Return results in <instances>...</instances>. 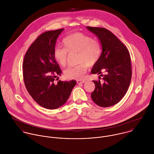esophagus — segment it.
I'll list each match as a JSON object with an SVG mask.
<instances>
[{"instance_id":"1","label":"esophagus","mask_w":154,"mask_h":154,"mask_svg":"<svg viewBox=\"0 0 154 154\" xmlns=\"http://www.w3.org/2000/svg\"><path fill=\"white\" fill-rule=\"evenodd\" d=\"M86 82V80H77V83H78V84H82V83H84L85 82Z\"/></svg>"}]
</instances>
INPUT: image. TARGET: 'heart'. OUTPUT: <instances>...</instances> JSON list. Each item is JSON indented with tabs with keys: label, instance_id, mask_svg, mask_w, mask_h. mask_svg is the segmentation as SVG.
<instances>
[{
	"label": "heart",
	"instance_id": "b5f03b06",
	"mask_svg": "<svg viewBox=\"0 0 154 154\" xmlns=\"http://www.w3.org/2000/svg\"><path fill=\"white\" fill-rule=\"evenodd\" d=\"M65 48L55 47L53 52L54 59L62 66L66 65L68 53H77V62L74 66L65 70V76L69 79H82L88 67L95 65L101 56V47L100 42L83 32H75L63 40Z\"/></svg>",
	"mask_w": 154,
	"mask_h": 154
}]
</instances>
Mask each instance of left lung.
Instances as JSON below:
<instances>
[{
	"label": "left lung",
	"mask_w": 154,
	"mask_h": 154,
	"mask_svg": "<svg viewBox=\"0 0 154 154\" xmlns=\"http://www.w3.org/2000/svg\"><path fill=\"white\" fill-rule=\"evenodd\" d=\"M87 28L99 38L103 50L91 73L106 72L101 75L103 83L100 80L93 81L95 88L91 98L100 107H110L122 100L129 88L132 75L130 54L127 47L110 30L103 27Z\"/></svg>",
	"instance_id": "1"
}]
</instances>
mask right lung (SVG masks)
<instances>
[{"mask_svg":"<svg viewBox=\"0 0 154 154\" xmlns=\"http://www.w3.org/2000/svg\"><path fill=\"white\" fill-rule=\"evenodd\" d=\"M63 29L40 35L27 50L23 60V80L27 92L39 106L48 109L63 106L76 85L74 80L54 83L62 71L53 52L57 38Z\"/></svg>","mask_w":154,"mask_h":154,"instance_id":"right-lung-1","label":"right lung"}]
</instances>
